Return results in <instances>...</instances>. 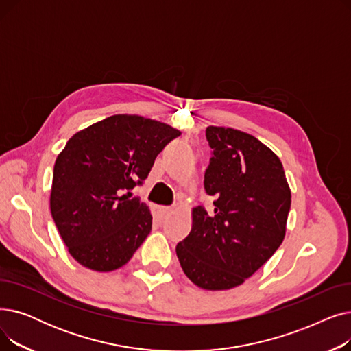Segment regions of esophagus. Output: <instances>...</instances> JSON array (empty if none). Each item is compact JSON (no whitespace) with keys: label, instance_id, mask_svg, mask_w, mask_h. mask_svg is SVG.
Segmentation results:
<instances>
[{"label":"esophagus","instance_id":"1","mask_svg":"<svg viewBox=\"0 0 351 351\" xmlns=\"http://www.w3.org/2000/svg\"><path fill=\"white\" fill-rule=\"evenodd\" d=\"M172 212V208H168V206H156L155 210H154V216L156 220H159V222H162V220H165L166 217L169 216V213Z\"/></svg>","mask_w":351,"mask_h":351}]
</instances>
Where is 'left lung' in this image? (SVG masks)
<instances>
[{"label":"left lung","mask_w":351,"mask_h":351,"mask_svg":"<svg viewBox=\"0 0 351 351\" xmlns=\"http://www.w3.org/2000/svg\"><path fill=\"white\" fill-rule=\"evenodd\" d=\"M206 139L212 158L205 191L215 197V209L192 210V230L176 254L196 286L229 290L282 245L291 193L280 159L259 139L223 126H208Z\"/></svg>","instance_id":"left-lung-1"}]
</instances>
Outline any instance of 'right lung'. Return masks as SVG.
Instances as JSON below:
<instances>
[{"instance_id":"obj_1","label":"right lung","mask_w":351,"mask_h":351,"mask_svg":"<svg viewBox=\"0 0 351 351\" xmlns=\"http://www.w3.org/2000/svg\"><path fill=\"white\" fill-rule=\"evenodd\" d=\"M178 129L139 115H112L73 135L53 165L51 215L69 254L84 267L126 265L152 229L131 191L151 172Z\"/></svg>"}]
</instances>
